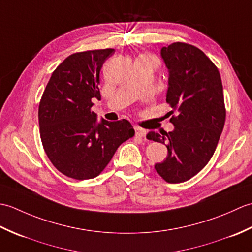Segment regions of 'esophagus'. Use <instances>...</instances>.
<instances>
[{
  "mask_svg": "<svg viewBox=\"0 0 252 252\" xmlns=\"http://www.w3.org/2000/svg\"><path fill=\"white\" fill-rule=\"evenodd\" d=\"M146 130L142 129V127H135V135L137 137H145L146 136Z\"/></svg>",
  "mask_w": 252,
  "mask_h": 252,
  "instance_id": "obj_1",
  "label": "esophagus"
}]
</instances>
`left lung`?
Segmentation results:
<instances>
[{
	"mask_svg": "<svg viewBox=\"0 0 252 252\" xmlns=\"http://www.w3.org/2000/svg\"><path fill=\"white\" fill-rule=\"evenodd\" d=\"M169 70L167 103L172 132L151 131L148 140L165 144L168 156L155 169L168 183H182L206 167L215 154L225 123L220 72L198 47L175 42L161 49Z\"/></svg>",
	"mask_w": 252,
	"mask_h": 252,
	"instance_id": "8db88e82",
	"label": "left lung"
}]
</instances>
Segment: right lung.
Returning a JSON list of instances; mask_svg holds the SVG:
<instances>
[{
    "label": "right lung",
    "instance_id": "add662e5",
    "mask_svg": "<svg viewBox=\"0 0 252 252\" xmlns=\"http://www.w3.org/2000/svg\"><path fill=\"white\" fill-rule=\"evenodd\" d=\"M114 49L74 53L58 66L39 105L40 136L47 157L63 175L89 180L99 175L117 148L134 136L131 123L110 122L92 111L100 99L99 71Z\"/></svg>",
    "mask_w": 252,
    "mask_h": 252
}]
</instances>
